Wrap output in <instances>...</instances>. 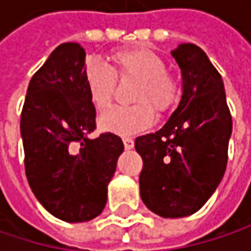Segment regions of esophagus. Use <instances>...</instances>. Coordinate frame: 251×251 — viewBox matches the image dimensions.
Listing matches in <instances>:
<instances>
[{"instance_id":"34e87169","label":"esophagus","mask_w":251,"mask_h":251,"mask_svg":"<svg viewBox=\"0 0 251 251\" xmlns=\"http://www.w3.org/2000/svg\"><path fill=\"white\" fill-rule=\"evenodd\" d=\"M122 141H124V145H125L126 150L133 148V139H132V138H129V136H124V138H122Z\"/></svg>"}]
</instances>
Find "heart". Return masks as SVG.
<instances>
[{
  "label": "heart",
  "mask_w": 251,
  "mask_h": 251,
  "mask_svg": "<svg viewBox=\"0 0 251 251\" xmlns=\"http://www.w3.org/2000/svg\"><path fill=\"white\" fill-rule=\"evenodd\" d=\"M112 70L91 62L85 70V85L94 107L107 110L115 100L118 79H136L129 107H116L103 115L100 126L121 135H132L151 126L154 109L163 115L180 99V82L166 71L164 59L148 48L133 46L109 55Z\"/></svg>",
  "instance_id": "obj_1"
}]
</instances>
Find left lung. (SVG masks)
I'll use <instances>...</instances> for the list:
<instances>
[{"label": "left lung", "mask_w": 251, "mask_h": 251, "mask_svg": "<svg viewBox=\"0 0 251 251\" xmlns=\"http://www.w3.org/2000/svg\"><path fill=\"white\" fill-rule=\"evenodd\" d=\"M172 55L181 70V100L160 130L135 139V150L144 163L142 202L163 218H181L198 212L224 177L232 119L206 53L183 43Z\"/></svg>", "instance_id": "8db88e82"}]
</instances>
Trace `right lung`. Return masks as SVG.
Instances as JSON below:
<instances>
[{
    "label": "right lung",
    "mask_w": 251,
    "mask_h": 251,
    "mask_svg": "<svg viewBox=\"0 0 251 251\" xmlns=\"http://www.w3.org/2000/svg\"><path fill=\"white\" fill-rule=\"evenodd\" d=\"M85 70L79 43L59 45L31 76L20 119L27 181L43 208L67 223L101 214L124 152L112 132L87 138L96 129V109Z\"/></svg>",
    "instance_id": "obj_1"
}]
</instances>
